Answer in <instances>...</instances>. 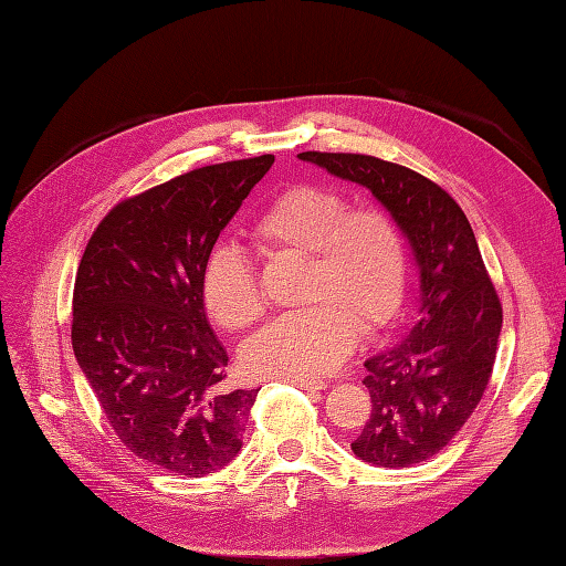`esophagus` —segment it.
I'll return each mask as SVG.
<instances>
[{"label":"esophagus","instance_id":"34e87169","mask_svg":"<svg viewBox=\"0 0 566 566\" xmlns=\"http://www.w3.org/2000/svg\"><path fill=\"white\" fill-rule=\"evenodd\" d=\"M290 384H294V387H302V389H306V391H321V389H326V384L323 381H314V379H286Z\"/></svg>","mask_w":566,"mask_h":566}]
</instances>
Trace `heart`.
Instances as JSON below:
<instances>
[{"label":"heart","instance_id":"1","mask_svg":"<svg viewBox=\"0 0 566 566\" xmlns=\"http://www.w3.org/2000/svg\"><path fill=\"white\" fill-rule=\"evenodd\" d=\"M262 255H306L298 302L243 347L252 377L316 379L343 365L365 331L381 328L406 292V243L381 207H347L335 189L298 182L268 201L250 226ZM201 298L228 331L262 318L264 302L250 260L231 243L213 245L201 264Z\"/></svg>","mask_w":566,"mask_h":566}]
</instances>
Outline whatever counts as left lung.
<instances>
[{
	"label": "left lung",
	"mask_w": 566,
	"mask_h": 566,
	"mask_svg": "<svg viewBox=\"0 0 566 566\" xmlns=\"http://www.w3.org/2000/svg\"><path fill=\"white\" fill-rule=\"evenodd\" d=\"M367 187L413 252L418 321L365 359L371 413L350 444L375 467H411L438 454L482 401L494 369L503 308L472 226L448 191L403 165L359 153H298Z\"/></svg>",
	"instance_id": "8db88e82"
}]
</instances>
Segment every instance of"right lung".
<instances>
[{
	"label": "right lung",
	"instance_id": "1",
	"mask_svg": "<svg viewBox=\"0 0 566 566\" xmlns=\"http://www.w3.org/2000/svg\"><path fill=\"white\" fill-rule=\"evenodd\" d=\"M274 155L207 165L104 216L72 292V350L109 426L140 460L199 479L243 448L260 389H228L201 264Z\"/></svg>",
	"mask_w": 566,
	"mask_h": 566
}]
</instances>
